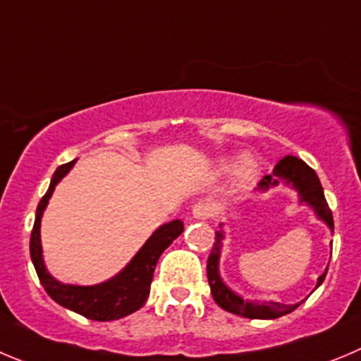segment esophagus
Segmentation results:
<instances>
[{
  "label": "esophagus",
  "instance_id": "obj_1",
  "mask_svg": "<svg viewBox=\"0 0 361 361\" xmlns=\"http://www.w3.org/2000/svg\"><path fill=\"white\" fill-rule=\"evenodd\" d=\"M210 204L207 203V201H197L194 207H192V214H194V217L200 219V221H207L208 217H210Z\"/></svg>",
  "mask_w": 361,
  "mask_h": 361
}]
</instances>
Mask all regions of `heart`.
Segmentation results:
<instances>
[{
    "instance_id": "b5f03b06",
    "label": "heart",
    "mask_w": 361,
    "mask_h": 361,
    "mask_svg": "<svg viewBox=\"0 0 361 361\" xmlns=\"http://www.w3.org/2000/svg\"><path fill=\"white\" fill-rule=\"evenodd\" d=\"M255 171H257V161H255V158L251 154H242L233 165L235 181L237 183H245V181L251 180Z\"/></svg>"
}]
</instances>
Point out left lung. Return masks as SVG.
Returning <instances> with one entry per match:
<instances>
[{"label": "left lung", "mask_w": 361, "mask_h": 361, "mask_svg": "<svg viewBox=\"0 0 361 361\" xmlns=\"http://www.w3.org/2000/svg\"><path fill=\"white\" fill-rule=\"evenodd\" d=\"M279 181L290 185L292 188H295L299 194V201L306 203L315 215L324 222L326 226L333 231V214L329 210L328 203H326L324 190H322V185L319 181L315 171L306 165L301 158L295 157H285L276 164L272 174L262 178V181L258 183V190H269V188L279 185ZM222 226V224H221ZM222 238H224V231H215V244L212 247L210 257H208L207 264V274H208V283H210V290L214 295V301L221 306L222 310L226 312L235 313V315H240V317L247 319H278L287 315V313L294 312L301 302H295V305H283V302L276 301H264V302H255V301H245L242 299L237 292L231 290L226 283L222 281L221 274H219V258H221V247H222ZM324 274L319 276L317 287H321L322 281L326 278ZM315 287V288H317Z\"/></svg>", "instance_id": "left-lung-1"}]
</instances>
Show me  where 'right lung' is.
Instances as JSON below:
<instances>
[{"label":"right lung","instance_id":"right-lung-1","mask_svg":"<svg viewBox=\"0 0 361 361\" xmlns=\"http://www.w3.org/2000/svg\"><path fill=\"white\" fill-rule=\"evenodd\" d=\"M74 164H76V160L60 165L55 171L48 192L44 194L39 207H37L35 224H33L32 237H30V255H32L33 267H35L44 290L48 292L53 301H56L63 308L80 313L90 321H117V319L126 317L130 313L142 308L144 302L147 301L158 258L165 249L173 244V240L180 237L181 231H183V222L176 219V221H171L158 228L147 238L146 244L139 249V252L131 258L130 264L119 274L110 278L109 281L90 285V287L66 285V283L56 281L44 265L42 245H40V219H42L44 210L48 207V201L55 190L56 183L73 169Z\"/></svg>","mask_w":361,"mask_h":361}]
</instances>
